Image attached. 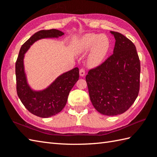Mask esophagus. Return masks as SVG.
Returning <instances> with one entry per match:
<instances>
[{
    "label": "esophagus",
    "instance_id": "1",
    "mask_svg": "<svg viewBox=\"0 0 157 157\" xmlns=\"http://www.w3.org/2000/svg\"><path fill=\"white\" fill-rule=\"evenodd\" d=\"M84 75H85L84 69H80V70H79V75L83 77V76H84Z\"/></svg>",
    "mask_w": 157,
    "mask_h": 157
}]
</instances>
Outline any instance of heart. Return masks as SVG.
Masks as SVG:
<instances>
[{
    "label": "heart",
    "instance_id": "obj_1",
    "mask_svg": "<svg viewBox=\"0 0 157 157\" xmlns=\"http://www.w3.org/2000/svg\"><path fill=\"white\" fill-rule=\"evenodd\" d=\"M110 48V41L105 34H86L79 38L75 43L74 51L76 53L90 52L88 59L90 67H96L101 65L107 55Z\"/></svg>",
    "mask_w": 157,
    "mask_h": 157
}]
</instances>
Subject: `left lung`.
Masks as SVG:
<instances>
[{
	"label": "left lung",
	"instance_id": "obj_1",
	"mask_svg": "<svg viewBox=\"0 0 157 157\" xmlns=\"http://www.w3.org/2000/svg\"><path fill=\"white\" fill-rule=\"evenodd\" d=\"M115 39L113 54L86 77L90 98L102 115L122 114L138 97L140 63L136 48L130 40L111 31Z\"/></svg>",
	"mask_w": 157,
	"mask_h": 157
}]
</instances>
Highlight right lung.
Instances as JSON below:
<instances>
[{
	"label": "right lung",
	"mask_w": 157,
	"mask_h": 157,
	"mask_svg": "<svg viewBox=\"0 0 157 157\" xmlns=\"http://www.w3.org/2000/svg\"><path fill=\"white\" fill-rule=\"evenodd\" d=\"M64 33L56 29L40 30L32 36L20 48L15 63L17 93L23 105L33 115L47 118L61 112L66 105L69 92L79 79V69L75 67L57 77L42 90H34L28 83L23 59L25 52L36 41L57 38Z\"/></svg>",
	"instance_id": "1"
}]
</instances>
